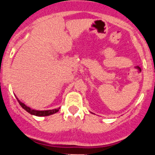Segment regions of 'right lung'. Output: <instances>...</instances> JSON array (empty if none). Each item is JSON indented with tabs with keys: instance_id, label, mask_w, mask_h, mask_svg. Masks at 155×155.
<instances>
[{
	"instance_id": "add662e5",
	"label": "right lung",
	"mask_w": 155,
	"mask_h": 155,
	"mask_svg": "<svg viewBox=\"0 0 155 155\" xmlns=\"http://www.w3.org/2000/svg\"><path fill=\"white\" fill-rule=\"evenodd\" d=\"M17 98V97H16ZM18 100V103L21 106V108H24L26 112H28L29 113H30L31 115H35V116H38V117H47V116H50L52 115L54 113H56L57 112H58L59 110V108H54V109H51V110H44V111H38V110H35V109H32V108H30V107H28L26 106L24 103L19 101V100L17 98Z\"/></svg>"
}]
</instances>
